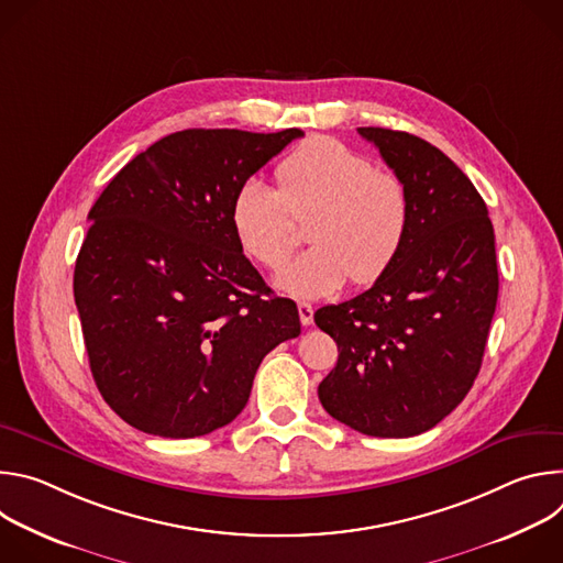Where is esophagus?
<instances>
[{"mask_svg": "<svg viewBox=\"0 0 563 563\" xmlns=\"http://www.w3.org/2000/svg\"><path fill=\"white\" fill-rule=\"evenodd\" d=\"M298 316L302 325H311L313 323V307L309 302H298Z\"/></svg>", "mask_w": 563, "mask_h": 563, "instance_id": "1", "label": "esophagus"}]
</instances>
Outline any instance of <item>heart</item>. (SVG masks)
Returning <instances> with one entry per match:
<instances>
[{"label": "heart", "instance_id": "obj_1", "mask_svg": "<svg viewBox=\"0 0 563 563\" xmlns=\"http://www.w3.org/2000/svg\"><path fill=\"white\" fill-rule=\"evenodd\" d=\"M278 189L258 178L240 185L231 200V229L252 261L280 269L298 243L296 220H307L313 243L291 261L276 287L294 298L339 291L378 280L398 256L410 227V196L398 176L339 140L313 137L276 169Z\"/></svg>", "mask_w": 563, "mask_h": 563}]
</instances>
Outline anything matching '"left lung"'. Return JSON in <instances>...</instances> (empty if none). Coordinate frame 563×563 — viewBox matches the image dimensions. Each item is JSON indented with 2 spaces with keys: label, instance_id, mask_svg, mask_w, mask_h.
Listing matches in <instances>:
<instances>
[{
  "label": "left lung",
  "instance_id": "left-lung-1",
  "mask_svg": "<svg viewBox=\"0 0 563 563\" xmlns=\"http://www.w3.org/2000/svg\"><path fill=\"white\" fill-rule=\"evenodd\" d=\"M410 196V227L389 269L352 300L320 307L339 345L318 385L330 417L404 439L443 421L470 391L499 296L495 229L470 178L430 142L361 126Z\"/></svg>",
  "mask_w": 563,
  "mask_h": 563
}]
</instances>
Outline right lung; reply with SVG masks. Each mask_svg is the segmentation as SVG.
I'll use <instances>...</instances> for the list:
<instances>
[{"mask_svg":"<svg viewBox=\"0 0 563 563\" xmlns=\"http://www.w3.org/2000/svg\"><path fill=\"white\" fill-rule=\"evenodd\" d=\"M300 129H187L137 153L89 211L73 296L96 385L140 432L231 423L261 361L300 334L231 229V200Z\"/></svg>","mask_w":563,"mask_h":563,"instance_id":"1","label":"right lung"}]
</instances>
